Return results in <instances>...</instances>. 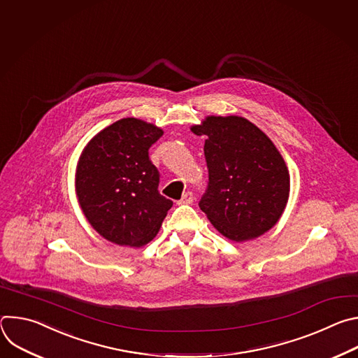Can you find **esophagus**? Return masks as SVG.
<instances>
[{
	"label": "esophagus",
	"instance_id": "1",
	"mask_svg": "<svg viewBox=\"0 0 358 358\" xmlns=\"http://www.w3.org/2000/svg\"><path fill=\"white\" fill-rule=\"evenodd\" d=\"M192 201H194L192 192H191V191H187V192L182 194V196H181V199L178 201V203H180V206H184V203H192Z\"/></svg>",
	"mask_w": 358,
	"mask_h": 358
}]
</instances>
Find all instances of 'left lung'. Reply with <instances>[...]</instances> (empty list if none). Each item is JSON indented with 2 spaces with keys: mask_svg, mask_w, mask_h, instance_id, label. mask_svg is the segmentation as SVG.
Instances as JSON below:
<instances>
[{
  "mask_svg": "<svg viewBox=\"0 0 358 358\" xmlns=\"http://www.w3.org/2000/svg\"><path fill=\"white\" fill-rule=\"evenodd\" d=\"M191 131L207 136L210 182L199 208L215 229L245 242L273 228L290 191L287 166L273 141L241 116H207Z\"/></svg>",
  "mask_w": 358,
  "mask_h": 358,
  "instance_id": "left-lung-1",
  "label": "left lung"
}]
</instances>
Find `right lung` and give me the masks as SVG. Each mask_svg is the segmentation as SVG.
Listing matches in <instances>:
<instances>
[{
  "label": "right lung",
  "instance_id": "obj_1",
  "mask_svg": "<svg viewBox=\"0 0 358 358\" xmlns=\"http://www.w3.org/2000/svg\"><path fill=\"white\" fill-rule=\"evenodd\" d=\"M163 130L126 117L100 130L83 148L75 189L83 215L109 242L140 248L157 235L173 207L159 192L160 176L148 148Z\"/></svg>",
  "mask_w": 358,
  "mask_h": 358
}]
</instances>
